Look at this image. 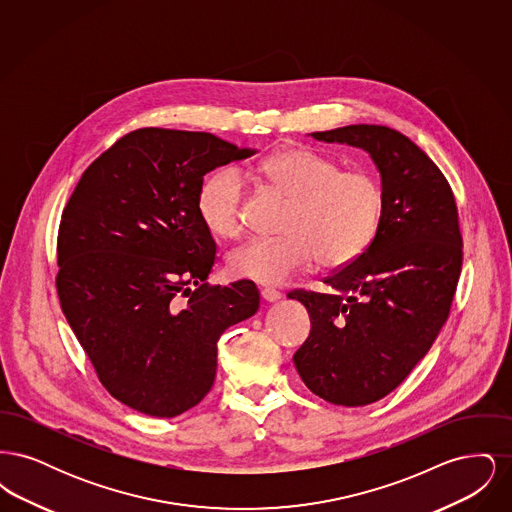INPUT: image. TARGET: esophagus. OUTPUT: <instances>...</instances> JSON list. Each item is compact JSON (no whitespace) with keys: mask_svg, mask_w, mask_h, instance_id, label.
I'll return each instance as SVG.
<instances>
[{"mask_svg":"<svg viewBox=\"0 0 512 512\" xmlns=\"http://www.w3.org/2000/svg\"><path fill=\"white\" fill-rule=\"evenodd\" d=\"M261 297L268 301V303H274V301H278L280 297H282V293L276 292V290H272V288H263L261 290Z\"/></svg>","mask_w":512,"mask_h":512,"instance_id":"obj_1","label":"esophagus"}]
</instances>
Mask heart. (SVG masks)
<instances>
[{
  "instance_id": "heart-1",
  "label": "heart",
  "mask_w": 512,
  "mask_h": 512,
  "mask_svg": "<svg viewBox=\"0 0 512 512\" xmlns=\"http://www.w3.org/2000/svg\"><path fill=\"white\" fill-rule=\"evenodd\" d=\"M288 201L280 238L249 240L228 255L234 276L282 284L318 259L324 268L357 261L374 242L384 215V188L365 171H341L340 163L307 147L280 149L249 172ZM245 180L236 169L207 176L197 211L219 238L244 228Z\"/></svg>"
}]
</instances>
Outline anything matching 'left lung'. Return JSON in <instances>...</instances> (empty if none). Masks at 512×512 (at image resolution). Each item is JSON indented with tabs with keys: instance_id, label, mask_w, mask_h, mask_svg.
Wrapping results in <instances>:
<instances>
[{
	"instance_id": "left-lung-1",
	"label": "left lung",
	"mask_w": 512,
	"mask_h": 512,
	"mask_svg": "<svg viewBox=\"0 0 512 512\" xmlns=\"http://www.w3.org/2000/svg\"><path fill=\"white\" fill-rule=\"evenodd\" d=\"M309 136L366 151L384 188L380 230L357 261L324 278L332 293H288L311 317L293 355L301 380L328 403L363 407L411 374L449 317L463 267L457 205L436 163L393 128Z\"/></svg>"
}]
</instances>
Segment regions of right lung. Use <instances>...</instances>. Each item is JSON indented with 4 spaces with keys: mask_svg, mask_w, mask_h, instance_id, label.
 <instances>
[{
    "mask_svg": "<svg viewBox=\"0 0 512 512\" xmlns=\"http://www.w3.org/2000/svg\"><path fill=\"white\" fill-rule=\"evenodd\" d=\"M255 153L209 132L140 128L84 171L63 211L61 309L105 390L138 413L195 407L215 382L220 334L259 311L253 282L205 284L217 245L197 211L203 176Z\"/></svg>",
    "mask_w": 512,
    "mask_h": 512,
    "instance_id": "right-lung-1",
    "label": "right lung"
}]
</instances>
